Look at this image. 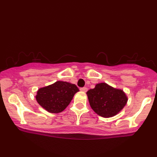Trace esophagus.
<instances>
[{"label": "esophagus", "mask_w": 157, "mask_h": 157, "mask_svg": "<svg viewBox=\"0 0 157 157\" xmlns=\"http://www.w3.org/2000/svg\"><path fill=\"white\" fill-rule=\"evenodd\" d=\"M80 90L83 91V92H86V91H87V88H86V87H82V88L80 89Z\"/></svg>", "instance_id": "obj_1"}]
</instances>
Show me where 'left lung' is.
<instances>
[{
  "instance_id": "left-lung-1",
  "label": "left lung",
  "mask_w": 157,
  "mask_h": 157,
  "mask_svg": "<svg viewBox=\"0 0 157 157\" xmlns=\"http://www.w3.org/2000/svg\"><path fill=\"white\" fill-rule=\"evenodd\" d=\"M91 109L103 117H111L118 114L128 101L123 90L116 89L106 83L96 84L86 92Z\"/></svg>"
}]
</instances>
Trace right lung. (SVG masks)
Masks as SVG:
<instances>
[{"instance_id": "right-lung-1", "label": "right lung", "mask_w": 157, "mask_h": 157, "mask_svg": "<svg viewBox=\"0 0 157 157\" xmlns=\"http://www.w3.org/2000/svg\"><path fill=\"white\" fill-rule=\"evenodd\" d=\"M78 91L79 89L75 84L58 81L39 89L36 100L49 113H59L68 107L74 94Z\"/></svg>"}]
</instances>
